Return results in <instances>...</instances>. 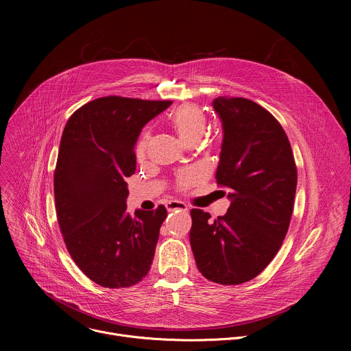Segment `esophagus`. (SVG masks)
I'll return each instance as SVG.
<instances>
[{
    "label": "esophagus",
    "instance_id": "esophagus-1",
    "mask_svg": "<svg viewBox=\"0 0 351 351\" xmlns=\"http://www.w3.org/2000/svg\"><path fill=\"white\" fill-rule=\"evenodd\" d=\"M167 210H168V213H173V211H187L189 208H187V206L184 204V203H182V202H169V203H167Z\"/></svg>",
    "mask_w": 351,
    "mask_h": 351
}]
</instances>
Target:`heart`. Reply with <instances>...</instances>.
Returning <instances> with one entry per match:
<instances>
[{
    "label": "heart",
    "mask_w": 351,
    "mask_h": 351,
    "mask_svg": "<svg viewBox=\"0 0 351 351\" xmlns=\"http://www.w3.org/2000/svg\"><path fill=\"white\" fill-rule=\"evenodd\" d=\"M169 125L175 129L178 136L182 138L183 143L187 145H194L199 141L207 132L208 119L204 110L193 103H184L179 107H176L169 118ZM147 140L148 134L144 133L143 137L138 140L136 145V156L138 160H143L145 157V149H147ZM194 175L191 172H180L176 179V186L179 190H186L190 183L193 182Z\"/></svg>",
    "instance_id": "1"
}]
</instances>
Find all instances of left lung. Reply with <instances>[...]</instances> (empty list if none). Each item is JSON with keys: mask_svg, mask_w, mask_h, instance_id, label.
<instances>
[{"mask_svg": "<svg viewBox=\"0 0 351 351\" xmlns=\"http://www.w3.org/2000/svg\"><path fill=\"white\" fill-rule=\"evenodd\" d=\"M223 125L217 182L232 203L211 221L193 208L190 244L198 271L219 285L254 279L278 254L287 233L297 167L287 134L265 108L243 97H218Z\"/></svg>", "mask_w": 351, "mask_h": 351, "instance_id": "1", "label": "left lung"}]
</instances>
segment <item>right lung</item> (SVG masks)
I'll list each match as a JSON object with an SVG mask.
<instances>
[{"label": "right lung", "mask_w": 351, "mask_h": 351, "mask_svg": "<svg viewBox=\"0 0 351 351\" xmlns=\"http://www.w3.org/2000/svg\"><path fill=\"white\" fill-rule=\"evenodd\" d=\"M171 104L99 97L76 110L62 132L54 171L58 225L75 264L103 287H130L152 268L167 208L128 214L125 179L136 171L141 128Z\"/></svg>", "instance_id": "1"}]
</instances>
